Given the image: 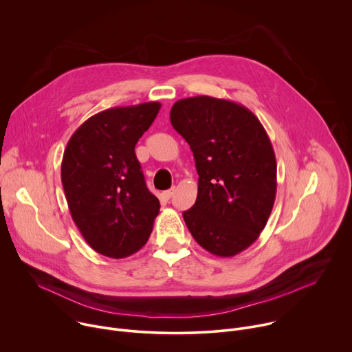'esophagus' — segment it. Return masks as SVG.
<instances>
[{
  "label": "esophagus",
  "mask_w": 352,
  "mask_h": 352,
  "mask_svg": "<svg viewBox=\"0 0 352 352\" xmlns=\"http://www.w3.org/2000/svg\"><path fill=\"white\" fill-rule=\"evenodd\" d=\"M174 192H175V188H171V189H168V190H164V192H163V197L168 200V199H171V197H173Z\"/></svg>",
  "instance_id": "esophagus-1"
}]
</instances>
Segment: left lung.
Returning a JSON list of instances; mask_svg holds the SVG:
<instances>
[{"label":"left lung","instance_id":"1","mask_svg":"<svg viewBox=\"0 0 352 352\" xmlns=\"http://www.w3.org/2000/svg\"><path fill=\"white\" fill-rule=\"evenodd\" d=\"M171 125L195 157L197 197L184 212L195 241L221 258L252 245L272 213L277 163L272 142L246 107L224 98H181L170 113Z\"/></svg>","mask_w":352,"mask_h":352}]
</instances>
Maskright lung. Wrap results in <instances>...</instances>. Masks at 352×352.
<instances>
[{"label": "right lung", "instance_id": "obj_1", "mask_svg": "<svg viewBox=\"0 0 352 352\" xmlns=\"http://www.w3.org/2000/svg\"><path fill=\"white\" fill-rule=\"evenodd\" d=\"M160 107L150 102L100 111L67 144L61 181L72 220L90 248L104 256L138 252L153 230L160 202L146 186L135 144Z\"/></svg>", "mask_w": 352, "mask_h": 352}]
</instances>
